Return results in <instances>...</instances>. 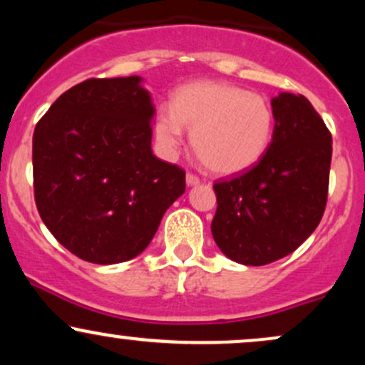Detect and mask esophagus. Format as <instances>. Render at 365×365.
Segmentation results:
<instances>
[{"instance_id": "obj_1", "label": "esophagus", "mask_w": 365, "mask_h": 365, "mask_svg": "<svg viewBox=\"0 0 365 365\" xmlns=\"http://www.w3.org/2000/svg\"><path fill=\"white\" fill-rule=\"evenodd\" d=\"M199 183H200L199 177H195V175H192V173H187V185L188 187H195V185H199Z\"/></svg>"}]
</instances>
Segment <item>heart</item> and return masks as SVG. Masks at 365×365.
Wrapping results in <instances>:
<instances>
[{"mask_svg": "<svg viewBox=\"0 0 365 365\" xmlns=\"http://www.w3.org/2000/svg\"><path fill=\"white\" fill-rule=\"evenodd\" d=\"M185 128L200 161L216 175L254 168L269 149L274 111L262 96L221 81H195L178 87L170 108L154 116V137L165 158H175Z\"/></svg>", "mask_w": 365, "mask_h": 365, "instance_id": "b5f03b06", "label": "heart"}]
</instances>
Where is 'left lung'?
Wrapping results in <instances>:
<instances>
[{"instance_id": "left-lung-1", "label": "left lung", "mask_w": 365, "mask_h": 365, "mask_svg": "<svg viewBox=\"0 0 365 365\" xmlns=\"http://www.w3.org/2000/svg\"><path fill=\"white\" fill-rule=\"evenodd\" d=\"M274 133L252 170L215 183L211 233L226 257L264 266L292 254L319 225L328 199L331 133L307 98L271 99Z\"/></svg>"}]
</instances>
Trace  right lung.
Listing matches in <instances>:
<instances>
[{
	"instance_id": "1",
	"label": "right lung",
	"mask_w": 365,
	"mask_h": 365,
	"mask_svg": "<svg viewBox=\"0 0 365 365\" xmlns=\"http://www.w3.org/2000/svg\"><path fill=\"white\" fill-rule=\"evenodd\" d=\"M139 75L63 92L32 137L41 220L70 252L118 264L144 252L185 192V171L153 154L156 108Z\"/></svg>"
}]
</instances>
